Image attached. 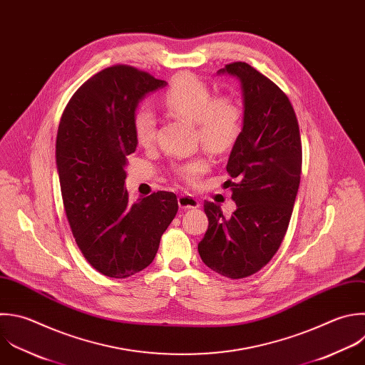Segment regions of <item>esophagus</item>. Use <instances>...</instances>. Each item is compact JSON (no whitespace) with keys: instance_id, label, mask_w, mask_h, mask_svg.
I'll use <instances>...</instances> for the list:
<instances>
[{"instance_id":"esophagus-1","label":"esophagus","mask_w":365,"mask_h":365,"mask_svg":"<svg viewBox=\"0 0 365 365\" xmlns=\"http://www.w3.org/2000/svg\"><path fill=\"white\" fill-rule=\"evenodd\" d=\"M178 205L182 210H191V208H198L200 202L191 194H181L178 197Z\"/></svg>"}]
</instances>
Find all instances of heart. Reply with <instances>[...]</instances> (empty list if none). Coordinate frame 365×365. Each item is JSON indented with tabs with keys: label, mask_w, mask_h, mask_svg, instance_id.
I'll return each instance as SVG.
<instances>
[{
	"label": "heart",
	"mask_w": 365,
	"mask_h": 365,
	"mask_svg": "<svg viewBox=\"0 0 365 365\" xmlns=\"http://www.w3.org/2000/svg\"><path fill=\"white\" fill-rule=\"evenodd\" d=\"M164 106L174 115L194 123L201 143L217 153L227 151L242 130L244 111L230 94L212 97L211 87L191 73L175 76L163 97ZM157 135V117L151 107L143 106L134 117V137L141 147H150ZM208 170L205 158H194L174 165L175 174L188 184H195Z\"/></svg>",
	"instance_id": "b5f03b06"
}]
</instances>
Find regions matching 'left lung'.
<instances>
[{
  "label": "left lung",
  "mask_w": 365,
  "mask_h": 365,
  "mask_svg": "<svg viewBox=\"0 0 365 365\" xmlns=\"http://www.w3.org/2000/svg\"><path fill=\"white\" fill-rule=\"evenodd\" d=\"M221 74L242 86L244 121L228 163L227 181L237 210L230 218L205 201L208 230L198 242L202 262L231 278H245L269 262L287 232L299 187L302 148L295 111L285 93L247 63Z\"/></svg>",
  "instance_id": "8db88e82"
}]
</instances>
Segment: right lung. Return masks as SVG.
Masks as SVG:
<instances>
[{"label":"right lung","mask_w":365,"mask_h":365,"mask_svg":"<svg viewBox=\"0 0 365 365\" xmlns=\"http://www.w3.org/2000/svg\"><path fill=\"white\" fill-rule=\"evenodd\" d=\"M165 86L130 66L108 67L76 91L58 125L57 170L73 235L88 264L111 278L147 268L178 211L174 192L131 204L124 188L138 103Z\"/></svg>","instance_id":"obj_1"}]
</instances>
